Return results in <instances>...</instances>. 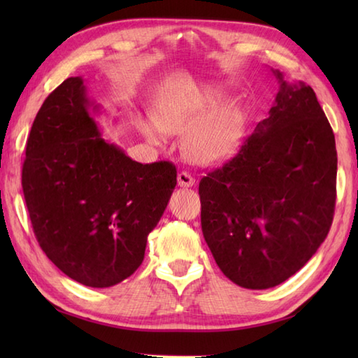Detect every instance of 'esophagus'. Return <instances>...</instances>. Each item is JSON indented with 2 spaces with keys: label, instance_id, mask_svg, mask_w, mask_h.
I'll use <instances>...</instances> for the list:
<instances>
[{
  "label": "esophagus",
  "instance_id": "esophagus-1",
  "mask_svg": "<svg viewBox=\"0 0 358 358\" xmlns=\"http://www.w3.org/2000/svg\"><path fill=\"white\" fill-rule=\"evenodd\" d=\"M177 181H178L180 187H192L195 185V178L192 177V175H189L187 172H180L177 177Z\"/></svg>",
  "mask_w": 358,
  "mask_h": 358
}]
</instances>
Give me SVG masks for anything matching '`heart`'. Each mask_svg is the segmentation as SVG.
I'll return each instance as SVG.
<instances>
[{"mask_svg": "<svg viewBox=\"0 0 358 358\" xmlns=\"http://www.w3.org/2000/svg\"><path fill=\"white\" fill-rule=\"evenodd\" d=\"M223 92L214 86H192L159 106L154 117L140 121L146 138L159 144L166 134L185 132V150L196 163L214 164L232 154L245 134V113L232 103H223Z\"/></svg>", "mask_w": 358, "mask_h": 358, "instance_id": "1", "label": "heart"}]
</instances>
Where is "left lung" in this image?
Instances as JSON below:
<instances>
[{
    "mask_svg": "<svg viewBox=\"0 0 358 358\" xmlns=\"http://www.w3.org/2000/svg\"><path fill=\"white\" fill-rule=\"evenodd\" d=\"M237 155L203 177L201 229L235 285L268 289L299 272L324 241L336 209L337 150L305 83H287Z\"/></svg>",
    "mask_w": 358,
    "mask_h": 358,
    "instance_id": "1",
    "label": "left lung"
}]
</instances>
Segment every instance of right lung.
I'll use <instances>...</instances> for the list:
<instances>
[{
  "instance_id": "obj_1",
  "label": "right lung",
  "mask_w": 358,
  "mask_h": 358,
  "mask_svg": "<svg viewBox=\"0 0 358 358\" xmlns=\"http://www.w3.org/2000/svg\"><path fill=\"white\" fill-rule=\"evenodd\" d=\"M81 77L45 98L27 136L21 185L35 237L67 277L110 287L140 268L177 185L169 162L141 164L106 141Z\"/></svg>"
}]
</instances>
